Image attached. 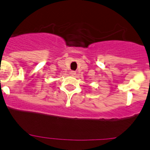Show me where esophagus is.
I'll list each match as a JSON object with an SVG mask.
<instances>
[{
  "instance_id": "obj_1",
  "label": "esophagus",
  "mask_w": 150,
  "mask_h": 150,
  "mask_svg": "<svg viewBox=\"0 0 150 150\" xmlns=\"http://www.w3.org/2000/svg\"><path fill=\"white\" fill-rule=\"evenodd\" d=\"M70 75H72V76H74V75H76V72H75V71H71Z\"/></svg>"
}]
</instances>
